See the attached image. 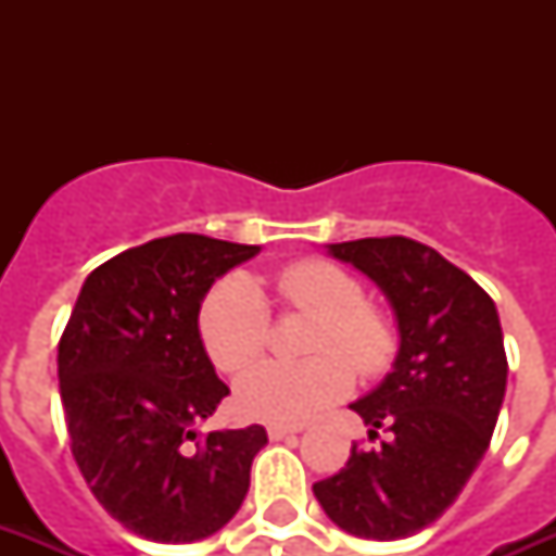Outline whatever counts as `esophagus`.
Instances as JSON below:
<instances>
[{
	"instance_id": "esophagus-1",
	"label": "esophagus",
	"mask_w": 556,
	"mask_h": 556,
	"mask_svg": "<svg viewBox=\"0 0 556 556\" xmlns=\"http://www.w3.org/2000/svg\"><path fill=\"white\" fill-rule=\"evenodd\" d=\"M294 432H300V427H291V424H270L268 439L282 441V439H288V435H294Z\"/></svg>"
}]
</instances>
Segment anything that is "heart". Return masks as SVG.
I'll return each instance as SVG.
<instances>
[{"label":"heart","mask_w":556,"mask_h":556,"mask_svg":"<svg viewBox=\"0 0 556 556\" xmlns=\"http://www.w3.org/2000/svg\"><path fill=\"white\" fill-rule=\"evenodd\" d=\"M279 303L317 317L305 364H260L236 380V409L270 424H300L349 395L357 369L378 375L395 352L392 326L366 303L352 274L323 260H300L270 279ZM201 343L222 371H242L265 352L270 338L268 305L253 282L222 279L201 303Z\"/></svg>","instance_id":"heart-1"}]
</instances>
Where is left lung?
Masks as SVG:
<instances>
[{
  "label": "left lung",
  "instance_id": "8db88e82",
  "mask_svg": "<svg viewBox=\"0 0 556 556\" xmlns=\"http://www.w3.org/2000/svg\"><path fill=\"white\" fill-rule=\"evenodd\" d=\"M383 291L397 323L392 371L352 404L369 439L314 484L326 517L364 540H404L444 514L482 462L508 357L496 305L465 270L406 236L326 244Z\"/></svg>",
  "mask_w": 556,
  "mask_h": 556
}]
</instances>
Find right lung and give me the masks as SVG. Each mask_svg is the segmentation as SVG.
<instances>
[{
	"label": "right lung",
	"instance_id": "1",
	"mask_svg": "<svg viewBox=\"0 0 556 556\" xmlns=\"http://www.w3.org/2000/svg\"><path fill=\"white\" fill-rule=\"evenodd\" d=\"M256 253L199 233L129 248L86 277L60 338L74 462L94 500L143 540L195 543L225 528L268 444L260 424L195 430L230 395L201 343V303Z\"/></svg>",
	"mask_w": 556,
	"mask_h": 556
}]
</instances>
